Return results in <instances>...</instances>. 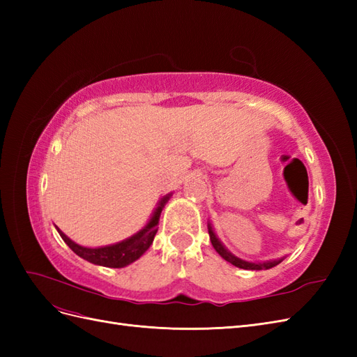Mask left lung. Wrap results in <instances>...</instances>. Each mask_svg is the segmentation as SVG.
<instances>
[{"mask_svg":"<svg viewBox=\"0 0 357 357\" xmlns=\"http://www.w3.org/2000/svg\"><path fill=\"white\" fill-rule=\"evenodd\" d=\"M208 234H210V240H211V244L213 247L215 248V252H218L225 261H228L229 264L238 266V268H243V269H255V271H261V269H269L273 268L275 265H278L280 262L283 261V259H280V261H273V262H264V264H255V262H245V261H241V259L235 257L234 255H231L226 248L223 247V244L218 240V236H215V234L213 232L211 226L208 225Z\"/></svg>","mask_w":357,"mask_h":357,"instance_id":"1","label":"left lung"}]
</instances>
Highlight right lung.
Masks as SVG:
<instances>
[{
	"label": "right lung",
	"instance_id": "right-lung-1",
	"mask_svg": "<svg viewBox=\"0 0 357 357\" xmlns=\"http://www.w3.org/2000/svg\"><path fill=\"white\" fill-rule=\"evenodd\" d=\"M168 195L165 198H162L159 202V207L156 208L153 218L150 219L146 228L143 231H139L135 234L131 238H128L122 243H117L113 245H107V247H98V248H88V247H82L79 244L73 243L68 236L63 234L62 231L58 232L61 235V238L67 243V245L71 248V250L79 255L80 257L86 259V261L95 264V265H101V266H109V268H122L126 266L131 262L137 261V259L142 256L147 248L152 245L155 235L158 232V225H159V218L162 208H164L165 202L168 201Z\"/></svg>",
	"mask_w": 357,
	"mask_h": 357
}]
</instances>
